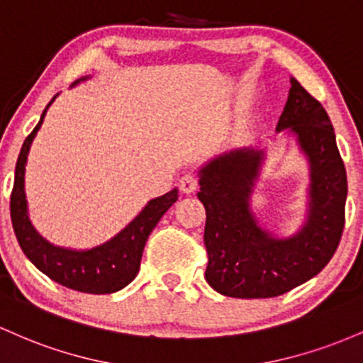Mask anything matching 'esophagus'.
I'll list each match as a JSON object with an SVG mask.
<instances>
[{
  "label": "esophagus",
  "mask_w": 363,
  "mask_h": 363,
  "mask_svg": "<svg viewBox=\"0 0 363 363\" xmlns=\"http://www.w3.org/2000/svg\"><path fill=\"white\" fill-rule=\"evenodd\" d=\"M178 185H180V190L183 194H192L199 186V177L195 173H192V171H189V173H185L180 178Z\"/></svg>",
  "instance_id": "1"
}]
</instances>
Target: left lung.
Segmentation results:
<instances>
[{
  "label": "left lung",
  "instance_id": "obj_1",
  "mask_svg": "<svg viewBox=\"0 0 363 363\" xmlns=\"http://www.w3.org/2000/svg\"><path fill=\"white\" fill-rule=\"evenodd\" d=\"M284 128L296 133L311 161V209L298 235L271 238L248 211L262 152L233 150L201 171L197 197L206 207V279L221 295H283L319 274L340 245L348 194L346 169L328 113L295 79L276 130Z\"/></svg>",
  "mask_w": 363,
  "mask_h": 363
}]
</instances>
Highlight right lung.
I'll return each mask as SVG.
<instances>
[{
  "instance_id": "right-lung-1",
  "label": "right lung",
  "mask_w": 363,
  "mask_h": 363,
  "mask_svg": "<svg viewBox=\"0 0 363 363\" xmlns=\"http://www.w3.org/2000/svg\"><path fill=\"white\" fill-rule=\"evenodd\" d=\"M52 101L55 97L51 103ZM51 103L43 111L35 128L28 133L18 154L13 190L10 197V214L15 236L27 259L56 283L77 291L92 293V295L115 293L127 286L137 276L142 252H144L150 231L160 223L162 214L177 202L178 190L173 189L162 197L150 201L145 209L121 233H118L104 245L85 252L52 247L46 240L40 238L30 226L27 218L26 194H23V171H26L28 149L43 125L44 115Z\"/></svg>"
}]
</instances>
